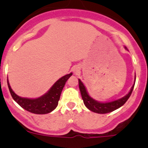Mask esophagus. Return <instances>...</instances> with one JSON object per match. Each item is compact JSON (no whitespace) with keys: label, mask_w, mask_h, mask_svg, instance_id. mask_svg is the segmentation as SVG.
Returning <instances> with one entry per match:
<instances>
[{"label":"esophagus","mask_w":148,"mask_h":148,"mask_svg":"<svg viewBox=\"0 0 148 148\" xmlns=\"http://www.w3.org/2000/svg\"><path fill=\"white\" fill-rule=\"evenodd\" d=\"M79 71L78 67H75V68L74 69V72L75 73V74H78Z\"/></svg>","instance_id":"esophagus-1"}]
</instances>
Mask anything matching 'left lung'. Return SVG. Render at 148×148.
Masks as SVG:
<instances>
[{"label":"left lung","instance_id":"1","mask_svg":"<svg viewBox=\"0 0 148 148\" xmlns=\"http://www.w3.org/2000/svg\"><path fill=\"white\" fill-rule=\"evenodd\" d=\"M135 79H136V77H135ZM134 86H135V83H134L133 86L131 88L129 93L127 95H125L124 97L117 99V100L112 101V102L104 103L97 102V101L92 99V98L88 95L84 85L83 83L82 82L81 80L79 79V87L80 92H81L84 104H85V106H86L89 110L94 112L98 113V114H106V113L111 112L114 111L115 110H117V109L122 107V106L127 101V99H129L130 97L131 94H132V90H133Z\"/></svg>","mask_w":148,"mask_h":148}]
</instances>
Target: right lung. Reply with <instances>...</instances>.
<instances>
[{"label":"right lung","mask_w":148,"mask_h":148,"mask_svg":"<svg viewBox=\"0 0 148 148\" xmlns=\"http://www.w3.org/2000/svg\"><path fill=\"white\" fill-rule=\"evenodd\" d=\"M71 75L72 73H70L62 77L55 82L47 93L36 99H28L18 96L10 88L8 79L7 82L12 97L22 108L34 114H44L51 112L57 107L62 89Z\"/></svg>","instance_id":"obj_1"}]
</instances>
